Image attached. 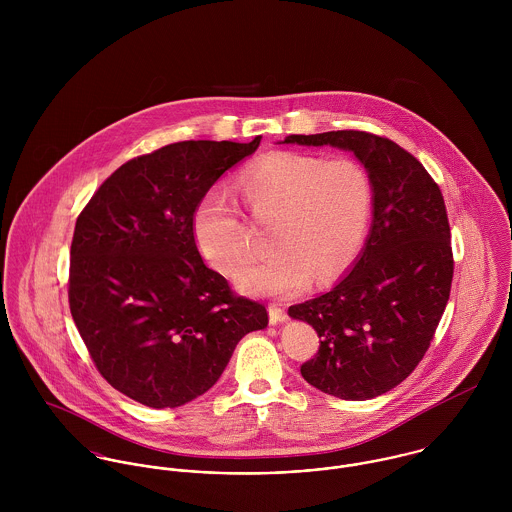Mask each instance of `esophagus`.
I'll return each instance as SVG.
<instances>
[{
	"label": "esophagus",
	"mask_w": 512,
	"mask_h": 512,
	"mask_svg": "<svg viewBox=\"0 0 512 512\" xmlns=\"http://www.w3.org/2000/svg\"><path fill=\"white\" fill-rule=\"evenodd\" d=\"M268 313H270V325H280V323L288 321V315L280 305H270Z\"/></svg>",
	"instance_id": "obj_1"
}]
</instances>
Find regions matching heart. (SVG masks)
Listing matches in <instances>:
<instances>
[{
	"mask_svg": "<svg viewBox=\"0 0 512 512\" xmlns=\"http://www.w3.org/2000/svg\"><path fill=\"white\" fill-rule=\"evenodd\" d=\"M234 185L252 219L274 220V254L238 276L244 292L293 297L311 280L331 284L359 256L374 203L372 177L361 161L274 151L242 169ZM193 236L201 254L228 276L254 252L246 222L217 191L197 205Z\"/></svg>",
	"mask_w": 512,
	"mask_h": 512,
	"instance_id": "heart-1",
	"label": "heart"
}]
</instances>
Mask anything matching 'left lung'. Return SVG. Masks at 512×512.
<instances>
[{"label":"left lung","instance_id":"1","mask_svg":"<svg viewBox=\"0 0 512 512\" xmlns=\"http://www.w3.org/2000/svg\"><path fill=\"white\" fill-rule=\"evenodd\" d=\"M282 144L353 151L372 177V224L355 266L288 313L321 339L301 365L311 386L343 400L380 396L424 359L449 299L453 254L438 183L412 153L374 134L339 130Z\"/></svg>","mask_w":512,"mask_h":512}]
</instances>
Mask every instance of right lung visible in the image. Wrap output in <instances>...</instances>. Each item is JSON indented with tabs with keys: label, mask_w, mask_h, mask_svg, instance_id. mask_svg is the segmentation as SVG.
Here are the masks:
<instances>
[{
	"label": "right lung",
	"mask_w": 512,
	"mask_h": 512,
	"mask_svg": "<svg viewBox=\"0 0 512 512\" xmlns=\"http://www.w3.org/2000/svg\"><path fill=\"white\" fill-rule=\"evenodd\" d=\"M250 144L177 142L130 159L78 215L69 303L76 329L116 390L149 408L205 394L266 307L232 293L195 244L193 213Z\"/></svg>",
	"instance_id": "add662e5"
}]
</instances>
